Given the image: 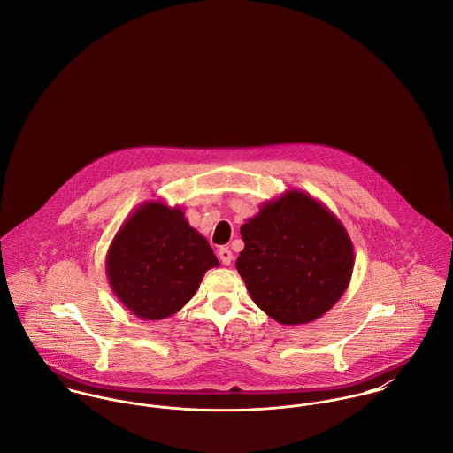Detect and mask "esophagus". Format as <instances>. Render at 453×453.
Here are the masks:
<instances>
[{
    "label": "esophagus",
    "mask_w": 453,
    "mask_h": 453,
    "mask_svg": "<svg viewBox=\"0 0 453 453\" xmlns=\"http://www.w3.org/2000/svg\"><path fill=\"white\" fill-rule=\"evenodd\" d=\"M218 257H219L223 265H230L232 258H234V257H232V251H230L228 248H221V250L218 251Z\"/></svg>",
    "instance_id": "esophagus-1"
}]
</instances>
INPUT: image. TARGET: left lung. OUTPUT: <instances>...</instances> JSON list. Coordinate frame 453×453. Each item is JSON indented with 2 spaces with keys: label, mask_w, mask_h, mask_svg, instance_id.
I'll return each mask as SVG.
<instances>
[{
  "label": "left lung",
  "mask_w": 453,
  "mask_h": 453,
  "mask_svg": "<svg viewBox=\"0 0 453 453\" xmlns=\"http://www.w3.org/2000/svg\"><path fill=\"white\" fill-rule=\"evenodd\" d=\"M235 266L259 309L277 323L319 319L345 293L354 246L342 221L314 196L288 190L241 226Z\"/></svg>",
  "instance_id": "1"
}]
</instances>
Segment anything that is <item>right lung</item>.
Instances as JSON below:
<instances>
[{
  "label": "right lung",
  "mask_w": 453,
  "mask_h": 453,
  "mask_svg": "<svg viewBox=\"0 0 453 453\" xmlns=\"http://www.w3.org/2000/svg\"><path fill=\"white\" fill-rule=\"evenodd\" d=\"M209 242L181 207L141 203L117 232L106 255V275L117 298L135 318L165 319L181 311L203 273L218 266Z\"/></svg>",
  "instance_id": "obj_1"
}]
</instances>
